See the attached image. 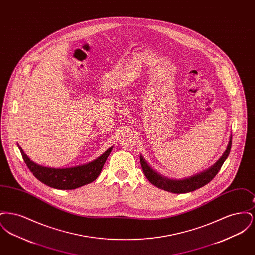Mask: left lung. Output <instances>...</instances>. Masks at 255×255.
<instances>
[{
  "label": "left lung",
  "instance_id": "1",
  "mask_svg": "<svg viewBox=\"0 0 255 255\" xmlns=\"http://www.w3.org/2000/svg\"><path fill=\"white\" fill-rule=\"evenodd\" d=\"M230 154V150L227 149V151L225 152V154L221 157L219 159V164L216 163V166H214V168L212 170H209L210 172H208L205 176H202L201 178H197L195 180H185V181H174V180H170L166 179L162 176H160L156 171H153L152 168H150L145 163H141L142 170L145 174L146 178L152 182L154 185H156L158 188L164 189L166 191H170L173 193H183V192H187V191H192L199 187L204 186L207 182H210L218 173L219 170L221 169L225 159L229 156ZM200 176V175H199Z\"/></svg>",
  "mask_w": 255,
  "mask_h": 255
}]
</instances>
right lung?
<instances>
[{
    "label": "right lung",
    "instance_id": "add662e5",
    "mask_svg": "<svg viewBox=\"0 0 255 255\" xmlns=\"http://www.w3.org/2000/svg\"><path fill=\"white\" fill-rule=\"evenodd\" d=\"M20 150L24 162L37 179L50 187L57 189H75L94 182L100 174L105 163L104 158H97L96 161L87 165L84 168L51 169L37 165L28 157H26L22 148Z\"/></svg>",
    "mask_w": 255,
    "mask_h": 255
}]
</instances>
